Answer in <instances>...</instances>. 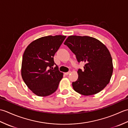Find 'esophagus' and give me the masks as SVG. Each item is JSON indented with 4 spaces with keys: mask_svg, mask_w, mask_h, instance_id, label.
<instances>
[{
    "mask_svg": "<svg viewBox=\"0 0 128 128\" xmlns=\"http://www.w3.org/2000/svg\"><path fill=\"white\" fill-rule=\"evenodd\" d=\"M70 73H71V72H65L64 74H66V75H69Z\"/></svg>",
    "mask_w": 128,
    "mask_h": 128,
    "instance_id": "esophagus-1",
    "label": "esophagus"
}]
</instances>
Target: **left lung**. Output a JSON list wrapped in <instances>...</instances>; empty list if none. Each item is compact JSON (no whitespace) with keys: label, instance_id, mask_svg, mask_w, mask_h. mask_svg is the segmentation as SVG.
<instances>
[{"label":"left lung","instance_id":"left-lung-1","mask_svg":"<svg viewBox=\"0 0 128 128\" xmlns=\"http://www.w3.org/2000/svg\"><path fill=\"white\" fill-rule=\"evenodd\" d=\"M64 44L74 53L78 62H85L84 70L78 69V78L72 84L74 90L84 96L98 93L110 82L113 66L107 47L89 36H69Z\"/></svg>","mask_w":128,"mask_h":128}]
</instances>
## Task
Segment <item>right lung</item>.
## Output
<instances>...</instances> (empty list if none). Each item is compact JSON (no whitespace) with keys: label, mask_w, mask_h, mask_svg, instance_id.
Wrapping results in <instances>:
<instances>
[{"label":"right lung","mask_w":128,"mask_h":128,"mask_svg":"<svg viewBox=\"0 0 128 128\" xmlns=\"http://www.w3.org/2000/svg\"><path fill=\"white\" fill-rule=\"evenodd\" d=\"M66 38L62 35L40 37L32 41L24 52L21 76L38 96H48L58 88L63 73L56 66L53 69V56Z\"/></svg>","instance_id":"1"}]
</instances>
